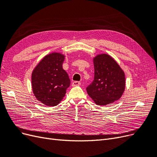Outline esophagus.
Returning <instances> with one entry per match:
<instances>
[{"instance_id":"obj_1","label":"esophagus","mask_w":157,"mask_h":157,"mask_svg":"<svg viewBox=\"0 0 157 157\" xmlns=\"http://www.w3.org/2000/svg\"><path fill=\"white\" fill-rule=\"evenodd\" d=\"M79 85H80V82H78V81H74V82H73V83H72V86H79Z\"/></svg>"}]
</instances>
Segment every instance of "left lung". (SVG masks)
<instances>
[{"mask_svg":"<svg viewBox=\"0 0 157 157\" xmlns=\"http://www.w3.org/2000/svg\"><path fill=\"white\" fill-rule=\"evenodd\" d=\"M94 78L87 93L98 105H105L121 98L125 89V75L111 56L103 54L94 58Z\"/></svg>","mask_w":157,"mask_h":157,"instance_id":"1","label":"left lung"}]
</instances>
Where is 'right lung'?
Wrapping results in <instances>:
<instances>
[{"label":"right lung","instance_id":"1","mask_svg":"<svg viewBox=\"0 0 157 157\" xmlns=\"http://www.w3.org/2000/svg\"><path fill=\"white\" fill-rule=\"evenodd\" d=\"M65 56L58 52L46 56L33 70L32 88L35 96L47 106H56L62 100L71 80L62 65Z\"/></svg>","mask_w":157,"mask_h":157}]
</instances>
